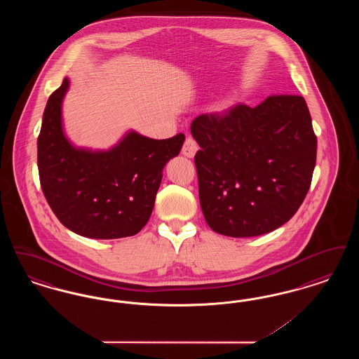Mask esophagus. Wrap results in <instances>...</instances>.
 I'll return each mask as SVG.
<instances>
[{
  "mask_svg": "<svg viewBox=\"0 0 359 359\" xmlns=\"http://www.w3.org/2000/svg\"><path fill=\"white\" fill-rule=\"evenodd\" d=\"M198 149H199V147H198L196 141H195L194 138L188 137L187 140H186V142H184V145H183V148H182V154H184L186 157L192 158V157L195 156V154L198 152Z\"/></svg>",
  "mask_w": 359,
  "mask_h": 359,
  "instance_id": "obj_1",
  "label": "esophagus"
}]
</instances>
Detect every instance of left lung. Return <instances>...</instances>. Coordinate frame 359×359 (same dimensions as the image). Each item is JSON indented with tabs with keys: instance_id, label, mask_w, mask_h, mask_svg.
Here are the masks:
<instances>
[{
	"instance_id": "obj_1",
	"label": "left lung",
	"mask_w": 359,
	"mask_h": 359,
	"mask_svg": "<svg viewBox=\"0 0 359 359\" xmlns=\"http://www.w3.org/2000/svg\"><path fill=\"white\" fill-rule=\"evenodd\" d=\"M199 201L218 234L246 238L288 222L303 203L316 163L306 100L272 95L250 107L201 114L191 122Z\"/></svg>"
}]
</instances>
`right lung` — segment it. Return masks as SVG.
<instances>
[{"mask_svg": "<svg viewBox=\"0 0 359 359\" xmlns=\"http://www.w3.org/2000/svg\"><path fill=\"white\" fill-rule=\"evenodd\" d=\"M69 79L53 91L37 138V167L44 196L71 231L94 239L137 234L154 210L165 164L177 156L184 135L154 140L128 130L109 149L71 142L63 128Z\"/></svg>", "mask_w": 359, "mask_h": 359, "instance_id": "obj_1", "label": "right lung"}]
</instances>
